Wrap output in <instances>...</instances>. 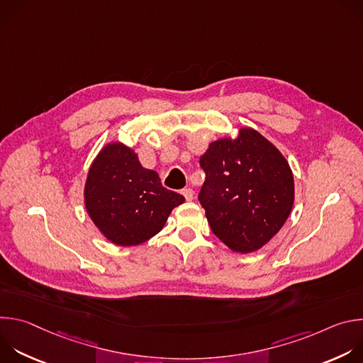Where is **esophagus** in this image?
Wrapping results in <instances>:
<instances>
[{
  "label": "esophagus",
  "mask_w": 363,
  "mask_h": 363,
  "mask_svg": "<svg viewBox=\"0 0 363 363\" xmlns=\"http://www.w3.org/2000/svg\"><path fill=\"white\" fill-rule=\"evenodd\" d=\"M182 195L185 196L186 201H192L194 199V191L191 188H185L182 189Z\"/></svg>",
  "instance_id": "34e87169"
}]
</instances>
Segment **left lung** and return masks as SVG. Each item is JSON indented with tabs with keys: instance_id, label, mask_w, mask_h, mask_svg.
<instances>
[{
	"instance_id": "8db88e82",
	"label": "left lung",
	"mask_w": 363,
	"mask_h": 363,
	"mask_svg": "<svg viewBox=\"0 0 363 363\" xmlns=\"http://www.w3.org/2000/svg\"><path fill=\"white\" fill-rule=\"evenodd\" d=\"M198 199L213 233L233 251L251 252L284 225L294 201L291 169L280 150L250 128L213 142L199 160Z\"/></svg>"
}]
</instances>
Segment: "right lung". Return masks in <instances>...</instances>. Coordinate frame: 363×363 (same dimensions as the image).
<instances>
[{
	"label": "right lung",
	"mask_w": 363,
	"mask_h": 363,
	"mask_svg": "<svg viewBox=\"0 0 363 363\" xmlns=\"http://www.w3.org/2000/svg\"><path fill=\"white\" fill-rule=\"evenodd\" d=\"M185 198L162 186L123 143H109L91 164L84 186L86 210L109 241L138 245L158 234Z\"/></svg>",
	"instance_id": "obj_1"
}]
</instances>
